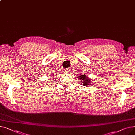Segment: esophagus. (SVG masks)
Segmentation results:
<instances>
[{
    "label": "esophagus",
    "mask_w": 135,
    "mask_h": 135,
    "mask_svg": "<svg viewBox=\"0 0 135 135\" xmlns=\"http://www.w3.org/2000/svg\"><path fill=\"white\" fill-rule=\"evenodd\" d=\"M69 71H70V70H69V69L65 70H64V73H66V74H68V73H69Z\"/></svg>",
    "instance_id": "1"
}]
</instances>
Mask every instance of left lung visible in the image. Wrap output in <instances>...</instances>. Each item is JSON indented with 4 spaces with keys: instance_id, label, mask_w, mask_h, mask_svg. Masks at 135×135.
Here are the masks:
<instances>
[{
    "instance_id": "obj_1",
    "label": "left lung",
    "mask_w": 135,
    "mask_h": 135,
    "mask_svg": "<svg viewBox=\"0 0 135 135\" xmlns=\"http://www.w3.org/2000/svg\"><path fill=\"white\" fill-rule=\"evenodd\" d=\"M78 77L80 78V79L81 80V81H82L81 82H82V83L85 86H88L89 85V84H90L91 81L89 80V78H88V77L85 76V75H82V74L81 75H78Z\"/></svg>"
}]
</instances>
